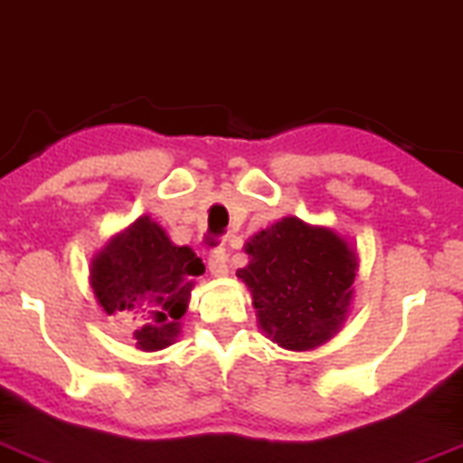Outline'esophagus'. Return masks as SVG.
Listing matches in <instances>:
<instances>
[{
  "label": "esophagus",
  "mask_w": 463,
  "mask_h": 463,
  "mask_svg": "<svg viewBox=\"0 0 463 463\" xmlns=\"http://www.w3.org/2000/svg\"><path fill=\"white\" fill-rule=\"evenodd\" d=\"M209 273L213 275V278H225V273H228V254H225V250H213L212 254H209Z\"/></svg>",
  "instance_id": "obj_1"
}]
</instances>
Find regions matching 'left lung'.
Returning <instances> with one entry per match:
<instances>
[{
    "label": "left lung",
    "mask_w": 463,
    "mask_h": 463,
    "mask_svg": "<svg viewBox=\"0 0 463 463\" xmlns=\"http://www.w3.org/2000/svg\"><path fill=\"white\" fill-rule=\"evenodd\" d=\"M238 270L259 327L287 351H313L344 325L353 301L357 251L339 232L285 216L244 244Z\"/></svg>",
    "instance_id": "1"
}]
</instances>
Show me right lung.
Instances as JSON below:
<instances>
[{"label":"right lung","mask_w":463,"mask_h":463,"mask_svg":"<svg viewBox=\"0 0 463 463\" xmlns=\"http://www.w3.org/2000/svg\"><path fill=\"white\" fill-rule=\"evenodd\" d=\"M204 270L190 247H178L150 216L112 235L91 259V289L108 316L136 313L146 325L134 332L138 351H162L181 334L193 275Z\"/></svg>","instance_id":"add662e5"}]
</instances>
